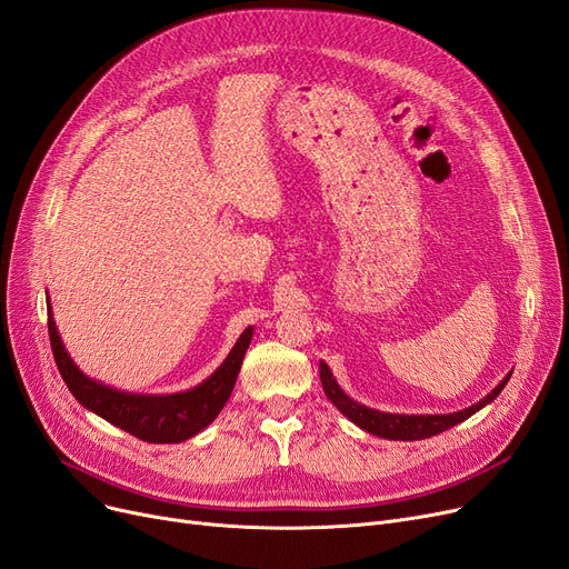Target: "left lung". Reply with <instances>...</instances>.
<instances>
[{
    "mask_svg": "<svg viewBox=\"0 0 569 569\" xmlns=\"http://www.w3.org/2000/svg\"><path fill=\"white\" fill-rule=\"evenodd\" d=\"M511 372L492 388L486 398L472 407H467L462 411H453V413H388V411H377V409H369L356 400H351L349 395H346L339 383L335 381L330 367L326 362H320V383H323V390L328 395V400L346 416L349 421H353L358 428L372 432L377 437L383 439H395V441H416V439H428L435 437L443 430H449L462 421H467L469 416L477 413L479 409H483L486 405H490L492 400L498 398L502 392V388L507 386Z\"/></svg>",
    "mask_w": 569,
    "mask_h": 569,
    "instance_id": "left-lung-1",
    "label": "left lung"
}]
</instances>
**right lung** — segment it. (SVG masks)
Instances as JSON below:
<instances>
[{
    "label": "right lung",
    "mask_w": 569,
    "mask_h": 569,
    "mask_svg": "<svg viewBox=\"0 0 569 569\" xmlns=\"http://www.w3.org/2000/svg\"><path fill=\"white\" fill-rule=\"evenodd\" d=\"M48 335L60 375L86 409L148 443H179L202 432L230 400L253 328H246L216 372L186 392L134 395L86 377L69 358L48 305Z\"/></svg>",
    "instance_id": "right-lung-1"
}]
</instances>
